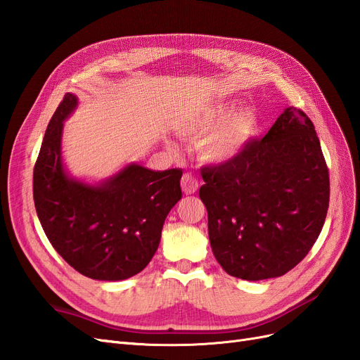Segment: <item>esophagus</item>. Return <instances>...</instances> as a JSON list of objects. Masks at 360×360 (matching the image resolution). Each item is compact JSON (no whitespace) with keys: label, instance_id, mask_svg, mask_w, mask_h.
Listing matches in <instances>:
<instances>
[{"label":"esophagus","instance_id":"esophagus-1","mask_svg":"<svg viewBox=\"0 0 360 360\" xmlns=\"http://www.w3.org/2000/svg\"><path fill=\"white\" fill-rule=\"evenodd\" d=\"M181 189H183V192L186 193V195H192V193L197 192V189H198V180H197V177L193 176L192 172L183 174V177H181Z\"/></svg>","mask_w":360,"mask_h":360}]
</instances>
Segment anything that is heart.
Returning a JSON list of instances; mask_svg holds the SVG:
<instances>
[{"label":"heart","instance_id":"obj_1","mask_svg":"<svg viewBox=\"0 0 360 360\" xmlns=\"http://www.w3.org/2000/svg\"><path fill=\"white\" fill-rule=\"evenodd\" d=\"M231 103L221 102L202 108L183 123L184 134L200 138L205 134L201 153L209 162H226L237 158L250 144L259 129V117L249 106L231 110Z\"/></svg>","mask_w":360,"mask_h":360}]
</instances>
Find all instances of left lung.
<instances>
[{"label":"left lung","instance_id":"obj_1","mask_svg":"<svg viewBox=\"0 0 360 360\" xmlns=\"http://www.w3.org/2000/svg\"><path fill=\"white\" fill-rule=\"evenodd\" d=\"M201 176L212 250L228 275H285L319 238L329 209V169L312 122L297 108H287L266 136Z\"/></svg>","mask_w":360,"mask_h":360}]
</instances>
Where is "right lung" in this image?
Masks as SVG:
<instances>
[{
    "label": "right lung",
    "instance_id": "right-lung-1",
    "mask_svg": "<svg viewBox=\"0 0 360 360\" xmlns=\"http://www.w3.org/2000/svg\"><path fill=\"white\" fill-rule=\"evenodd\" d=\"M78 105L64 96L48 124L32 176L43 231L81 275L122 281L139 274L158 250L163 222L181 200L183 171H151L130 163L99 184L68 176L61 159L63 122Z\"/></svg>",
    "mask_w": 360,
    "mask_h": 360
}]
</instances>
